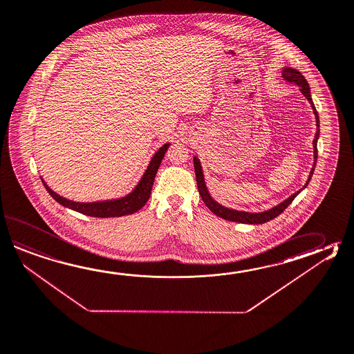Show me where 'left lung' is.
<instances>
[{
    "mask_svg": "<svg viewBox=\"0 0 354 354\" xmlns=\"http://www.w3.org/2000/svg\"><path fill=\"white\" fill-rule=\"evenodd\" d=\"M281 74L283 80H286V82H289V83H294V84L300 87V92L304 94V97L310 103L313 112H314L315 118H317V133H315V138H314V141H313V147H314V164H313V167H311L309 178H308V181L305 183V185H304L303 188L300 189V190H297L296 193L289 196L288 199H285L283 202L272 207L271 209L265 210V212H259V213H251V212H245V210L232 209V208H227V207H224L222 204H219V203L212 198L209 190L207 188V184H205L201 160L198 159L196 156H194L193 161H194L195 176H196V184H198L199 194L202 196L203 202L209 208L210 212H213L216 216H221V218H223L225 221L237 222V223L262 224L266 223V222L274 219V218H276L277 216H280L282 212L286 209L290 204H291V202L295 199L296 195L299 194L300 192H303L304 189L308 187L309 181L311 180L313 173H314V170H315L317 160V144L320 130H319V115H317V109H315V106H314L313 100H311L310 87H309L306 80L304 78L303 74L299 72V71L294 69V68L286 66V68L282 69Z\"/></svg>",
    "mask_w": 354,
    "mask_h": 354,
    "instance_id": "obj_1",
    "label": "left lung"
}]
</instances>
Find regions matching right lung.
I'll list each match as a JSON object with an SVG mask.
<instances>
[{"mask_svg": "<svg viewBox=\"0 0 354 354\" xmlns=\"http://www.w3.org/2000/svg\"><path fill=\"white\" fill-rule=\"evenodd\" d=\"M169 146H170V142L164 144L158 151L153 153V156L146 167L144 175L138 181V185L132 189L131 193L121 196V198L109 199V201H98V202H74V201L66 199L62 195L57 194L53 189L49 188V185L45 183L43 178H41V181H43L44 187L48 190V193L65 208L80 212L86 216H97V218L129 216V214H133L135 212L141 209L146 202L149 201L155 176H156L160 164L164 159Z\"/></svg>", "mask_w": 354, "mask_h": 354, "instance_id": "obj_1", "label": "right lung"}]
</instances>
